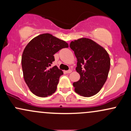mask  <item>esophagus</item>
Instances as JSON below:
<instances>
[{
    "label": "esophagus",
    "instance_id": "1",
    "mask_svg": "<svg viewBox=\"0 0 131 131\" xmlns=\"http://www.w3.org/2000/svg\"><path fill=\"white\" fill-rule=\"evenodd\" d=\"M66 73H71L72 72V70H68V71H66Z\"/></svg>",
    "mask_w": 131,
    "mask_h": 131
}]
</instances>
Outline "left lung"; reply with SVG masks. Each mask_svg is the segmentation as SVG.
Returning a JSON list of instances; mask_svg holds the SVG:
<instances>
[{
	"instance_id": "obj_1",
	"label": "left lung",
	"mask_w": 131,
	"mask_h": 131,
	"mask_svg": "<svg viewBox=\"0 0 131 131\" xmlns=\"http://www.w3.org/2000/svg\"><path fill=\"white\" fill-rule=\"evenodd\" d=\"M70 46L77 58L76 70L80 75L79 80L73 84L74 91L86 97L97 94L107 79L109 54L103 47L85 37L71 41Z\"/></svg>"
}]
</instances>
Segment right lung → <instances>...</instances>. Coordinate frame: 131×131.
<instances>
[{
	"label": "right lung",
	"instance_id": "add662e5",
	"mask_svg": "<svg viewBox=\"0 0 131 131\" xmlns=\"http://www.w3.org/2000/svg\"><path fill=\"white\" fill-rule=\"evenodd\" d=\"M68 43L49 33L40 34L27 44L23 52L21 65L25 82L31 92L40 97L52 95L60 76L63 74L57 66L49 68L53 55Z\"/></svg>",
	"mask_w": 131,
	"mask_h": 131
}]
</instances>
